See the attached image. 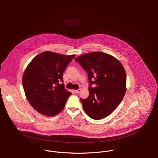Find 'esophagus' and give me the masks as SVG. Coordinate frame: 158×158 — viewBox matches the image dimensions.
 <instances>
[{
  "label": "esophagus",
  "instance_id": "obj_1",
  "mask_svg": "<svg viewBox=\"0 0 158 158\" xmlns=\"http://www.w3.org/2000/svg\"><path fill=\"white\" fill-rule=\"evenodd\" d=\"M81 89H78L77 90H75V92L76 93V94H78V93H79L80 92H81Z\"/></svg>",
  "mask_w": 158,
  "mask_h": 158
}]
</instances>
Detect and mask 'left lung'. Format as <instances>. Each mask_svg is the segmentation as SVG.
<instances>
[{"mask_svg": "<svg viewBox=\"0 0 158 158\" xmlns=\"http://www.w3.org/2000/svg\"><path fill=\"white\" fill-rule=\"evenodd\" d=\"M88 72L89 95L81 99L89 116L101 119L111 114L119 105L126 93V75L122 64L107 53L96 52L75 59ZM95 84V87L91 85Z\"/></svg>", "mask_w": 158, "mask_h": 158, "instance_id": "8db88e82", "label": "left lung"}]
</instances>
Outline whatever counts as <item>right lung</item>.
I'll use <instances>...</instances> for the list:
<instances>
[{
    "label": "right lung",
    "mask_w": 158,
    "mask_h": 158,
    "mask_svg": "<svg viewBox=\"0 0 158 158\" xmlns=\"http://www.w3.org/2000/svg\"><path fill=\"white\" fill-rule=\"evenodd\" d=\"M75 56L44 52L27 66L23 87L28 101L39 113L52 116L63 110L72 94L59 83H63V72Z\"/></svg>",
    "instance_id": "right-lung-1"
}]
</instances>
